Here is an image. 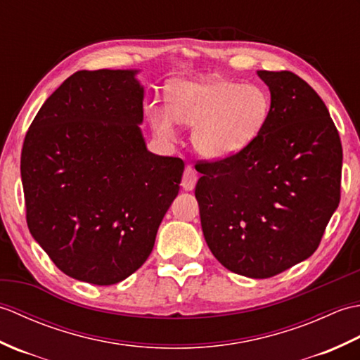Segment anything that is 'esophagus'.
<instances>
[{
  "label": "esophagus",
  "mask_w": 360,
  "mask_h": 360,
  "mask_svg": "<svg viewBox=\"0 0 360 360\" xmlns=\"http://www.w3.org/2000/svg\"><path fill=\"white\" fill-rule=\"evenodd\" d=\"M196 181H198V173L193 170L192 167H187L184 174H182V182L181 186L184 190H193L195 186H196Z\"/></svg>",
  "instance_id": "1"
}]
</instances>
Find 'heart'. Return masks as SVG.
<instances>
[{
	"label": "heart",
	"instance_id": "b5f03b06",
	"mask_svg": "<svg viewBox=\"0 0 360 360\" xmlns=\"http://www.w3.org/2000/svg\"><path fill=\"white\" fill-rule=\"evenodd\" d=\"M168 103L147 106L151 127L167 139L174 137L178 122L193 127L195 150L213 160L246 148L271 116V96L262 86L217 77L174 83Z\"/></svg>",
	"mask_w": 360,
	"mask_h": 360
}]
</instances>
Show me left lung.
Listing matches in <instances>:
<instances>
[{
  "mask_svg": "<svg viewBox=\"0 0 360 360\" xmlns=\"http://www.w3.org/2000/svg\"><path fill=\"white\" fill-rule=\"evenodd\" d=\"M271 116L246 148L200 160L205 243L229 271L269 278L314 254L340 201L342 143L326 105L290 71H258Z\"/></svg>",
  "mask_w": 360,
  "mask_h": 360,
  "instance_id": "obj_1",
  "label": "left lung"
}]
</instances>
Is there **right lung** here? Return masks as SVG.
I'll return each instance as SVG.
<instances>
[{
    "label": "right lung",
    "instance_id": "obj_1",
    "mask_svg": "<svg viewBox=\"0 0 360 360\" xmlns=\"http://www.w3.org/2000/svg\"><path fill=\"white\" fill-rule=\"evenodd\" d=\"M137 71H77L43 103L21 151L30 233L60 271L108 286L155 246L184 162L147 150Z\"/></svg>",
    "mask_w": 360,
    "mask_h": 360
}]
</instances>
